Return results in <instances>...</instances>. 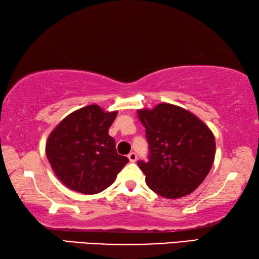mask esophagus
I'll use <instances>...</instances> for the list:
<instances>
[{"mask_svg":"<svg viewBox=\"0 0 259 259\" xmlns=\"http://www.w3.org/2000/svg\"><path fill=\"white\" fill-rule=\"evenodd\" d=\"M128 159H130V161H131V162H135V161H137V159H138L137 153H135V152H131V153H128Z\"/></svg>","mask_w":259,"mask_h":259,"instance_id":"obj_1","label":"esophagus"}]
</instances>
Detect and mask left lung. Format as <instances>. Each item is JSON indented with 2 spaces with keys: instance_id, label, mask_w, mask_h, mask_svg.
<instances>
[{
  "instance_id": "8db88e82",
  "label": "left lung",
  "mask_w": 259,
  "mask_h": 259,
  "mask_svg": "<svg viewBox=\"0 0 259 259\" xmlns=\"http://www.w3.org/2000/svg\"><path fill=\"white\" fill-rule=\"evenodd\" d=\"M138 116L149 143V161H138L148 187L167 199L193 192L214 162L216 143L209 127L170 103L140 109Z\"/></svg>"
}]
</instances>
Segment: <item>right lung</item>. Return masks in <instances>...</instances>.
Segmentation results:
<instances>
[{"instance_id":"right-lung-1","label":"right lung","mask_w":259,"mask_h":259,"mask_svg":"<svg viewBox=\"0 0 259 259\" xmlns=\"http://www.w3.org/2000/svg\"><path fill=\"white\" fill-rule=\"evenodd\" d=\"M116 116L117 111L91 104L63 118L49 135L48 160L67 188L83 194L101 192L128 162L118 155L115 140L108 134Z\"/></svg>"}]
</instances>
